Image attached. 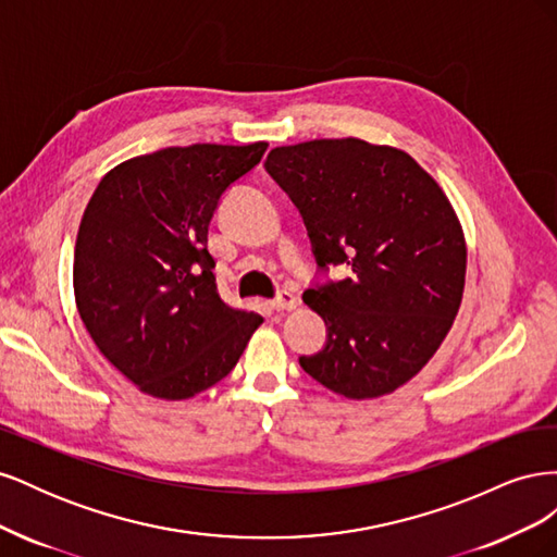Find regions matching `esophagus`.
Here are the masks:
<instances>
[{"instance_id": "esophagus-1", "label": "esophagus", "mask_w": 557, "mask_h": 557, "mask_svg": "<svg viewBox=\"0 0 557 557\" xmlns=\"http://www.w3.org/2000/svg\"><path fill=\"white\" fill-rule=\"evenodd\" d=\"M299 299L293 295V293H281L276 299H272V309L276 311H293L297 309Z\"/></svg>"}]
</instances>
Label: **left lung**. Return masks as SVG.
Here are the masks:
<instances>
[{
    "mask_svg": "<svg viewBox=\"0 0 557 557\" xmlns=\"http://www.w3.org/2000/svg\"><path fill=\"white\" fill-rule=\"evenodd\" d=\"M267 172L305 215L318 264L348 267L301 297L327 325L301 369L346 399L395 393L462 305L467 242L442 185L407 150L356 137L276 146Z\"/></svg>",
    "mask_w": 557,
    "mask_h": 557,
    "instance_id": "obj_1",
    "label": "left lung"
}]
</instances>
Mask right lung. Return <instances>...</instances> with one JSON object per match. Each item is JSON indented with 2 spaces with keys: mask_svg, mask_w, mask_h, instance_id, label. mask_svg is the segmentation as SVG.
Returning <instances> with one entry per match:
<instances>
[{
  "mask_svg": "<svg viewBox=\"0 0 557 557\" xmlns=\"http://www.w3.org/2000/svg\"><path fill=\"white\" fill-rule=\"evenodd\" d=\"M267 146L193 144L129 158L83 211L78 315L99 352L150 397L190 399L223 381L262 325L260 313L218 295L207 237L218 199Z\"/></svg>",
  "mask_w": 557,
  "mask_h": 557,
  "instance_id": "add662e5",
  "label": "right lung"
}]
</instances>
